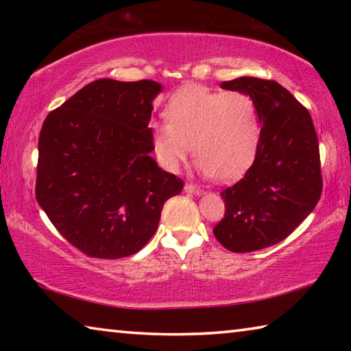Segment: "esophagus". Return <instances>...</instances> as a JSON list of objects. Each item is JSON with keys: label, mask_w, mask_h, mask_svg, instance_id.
Returning <instances> with one entry per match:
<instances>
[{"label": "esophagus", "mask_w": 351, "mask_h": 351, "mask_svg": "<svg viewBox=\"0 0 351 351\" xmlns=\"http://www.w3.org/2000/svg\"><path fill=\"white\" fill-rule=\"evenodd\" d=\"M184 190H186L187 193L198 195V197H201V195H204V190L197 187V186H193V184H186V186H184Z\"/></svg>", "instance_id": "1"}]
</instances>
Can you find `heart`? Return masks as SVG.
<instances>
[{"label":"heart","mask_w":351,"mask_h":351,"mask_svg":"<svg viewBox=\"0 0 351 351\" xmlns=\"http://www.w3.org/2000/svg\"><path fill=\"white\" fill-rule=\"evenodd\" d=\"M169 122L152 125L153 147L169 171H178L192 154L206 178L239 180L251 167L260 144L257 104L241 91L187 86L165 106Z\"/></svg>","instance_id":"obj_1"}]
</instances>
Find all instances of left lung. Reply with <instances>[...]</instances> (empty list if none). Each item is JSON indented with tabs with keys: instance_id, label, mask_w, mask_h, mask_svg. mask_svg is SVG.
I'll use <instances>...</instances> for the list:
<instances>
[{
	"instance_id": "8db88e82",
	"label": "left lung",
	"mask_w": 351,
	"mask_h": 351,
	"mask_svg": "<svg viewBox=\"0 0 351 351\" xmlns=\"http://www.w3.org/2000/svg\"><path fill=\"white\" fill-rule=\"evenodd\" d=\"M221 88L255 100L261 133L254 164L221 192L226 212L213 234L229 251L252 252L287 239L316 207L322 193L317 134L308 110L274 80L246 75Z\"/></svg>"
}]
</instances>
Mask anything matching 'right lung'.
<instances>
[{
  "label": "right lung",
  "instance_id": "add662e5",
  "mask_svg": "<svg viewBox=\"0 0 351 351\" xmlns=\"http://www.w3.org/2000/svg\"><path fill=\"white\" fill-rule=\"evenodd\" d=\"M162 85L88 83L45 119L35 197L56 229L83 254L122 258L156 232L180 178L158 167L148 127Z\"/></svg>",
  "mask_w": 351,
  "mask_h": 351
}]
</instances>
